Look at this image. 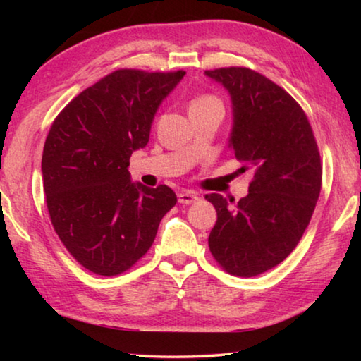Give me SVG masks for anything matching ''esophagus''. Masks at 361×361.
I'll return each instance as SVG.
<instances>
[{"mask_svg": "<svg viewBox=\"0 0 361 361\" xmlns=\"http://www.w3.org/2000/svg\"><path fill=\"white\" fill-rule=\"evenodd\" d=\"M197 199H199V197H197V195H195V192H191V191H183V192L178 194V202L183 204V205L192 204V202H195V200H197Z\"/></svg>", "mask_w": 361, "mask_h": 361, "instance_id": "1", "label": "esophagus"}]
</instances>
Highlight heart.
Returning a JSON list of instances; mask_svg holds the SVG:
<instances>
[{
	"mask_svg": "<svg viewBox=\"0 0 361 361\" xmlns=\"http://www.w3.org/2000/svg\"><path fill=\"white\" fill-rule=\"evenodd\" d=\"M212 105H221V103H219V100L216 99V97L202 95V97H197V99H194L191 102V105H189V111H192V109H197V108L212 106Z\"/></svg>",
	"mask_w": 361,
	"mask_h": 361,
	"instance_id": "obj_1",
	"label": "heart"
}]
</instances>
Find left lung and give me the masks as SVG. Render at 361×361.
<instances>
[{"instance_id": "obj_1", "label": "left lung", "mask_w": 361, "mask_h": 361, "mask_svg": "<svg viewBox=\"0 0 361 361\" xmlns=\"http://www.w3.org/2000/svg\"><path fill=\"white\" fill-rule=\"evenodd\" d=\"M232 103L229 148L252 170L239 202L207 194L218 213L209 247L232 276L255 277L280 264L301 240L322 188V164L302 108L271 79L250 68L205 71Z\"/></svg>"}]
</instances>
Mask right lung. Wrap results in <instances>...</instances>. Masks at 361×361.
Listing matches in <instances>:
<instances>
[{"mask_svg": "<svg viewBox=\"0 0 361 361\" xmlns=\"http://www.w3.org/2000/svg\"><path fill=\"white\" fill-rule=\"evenodd\" d=\"M186 71L118 70L60 113L42 151L47 210L59 239L97 276H118L151 248L176 204L166 185L133 183L129 161L149 142L159 106Z\"/></svg>", "mask_w": 361, "mask_h": 361, "instance_id": "right-lung-1", "label": "right lung"}]
</instances>
